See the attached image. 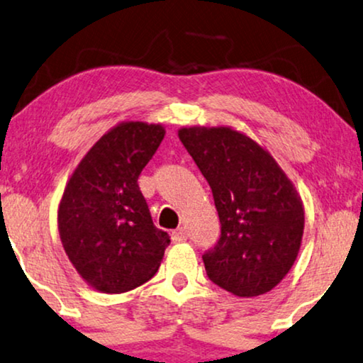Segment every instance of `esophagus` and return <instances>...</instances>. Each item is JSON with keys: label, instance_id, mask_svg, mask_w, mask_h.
Wrapping results in <instances>:
<instances>
[{"label": "esophagus", "instance_id": "obj_1", "mask_svg": "<svg viewBox=\"0 0 363 363\" xmlns=\"http://www.w3.org/2000/svg\"><path fill=\"white\" fill-rule=\"evenodd\" d=\"M187 238H189V234H187L184 227H179V229L172 232V242H184Z\"/></svg>", "mask_w": 363, "mask_h": 363}]
</instances>
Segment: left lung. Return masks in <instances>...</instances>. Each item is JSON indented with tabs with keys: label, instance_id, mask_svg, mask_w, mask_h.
I'll list each match as a JSON object with an SVG mask.
<instances>
[{
	"label": "left lung",
	"instance_id": "8db88e82",
	"mask_svg": "<svg viewBox=\"0 0 363 363\" xmlns=\"http://www.w3.org/2000/svg\"><path fill=\"white\" fill-rule=\"evenodd\" d=\"M179 139L209 182L220 220L219 240L202 255L207 277L239 297L272 291L301 249L296 187L267 151L230 128H182Z\"/></svg>",
	"mask_w": 363,
	"mask_h": 363
}]
</instances>
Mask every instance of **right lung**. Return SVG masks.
I'll use <instances>...</instances> for the list:
<instances>
[{
	"instance_id": "obj_1",
	"label": "right lung",
	"mask_w": 363,
	"mask_h": 363,
	"mask_svg": "<svg viewBox=\"0 0 363 363\" xmlns=\"http://www.w3.org/2000/svg\"><path fill=\"white\" fill-rule=\"evenodd\" d=\"M162 125L123 123L79 166L57 211L61 242L77 274L106 294L133 291L157 272L167 232L154 225L138 179L164 139Z\"/></svg>"
}]
</instances>
